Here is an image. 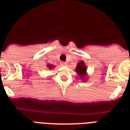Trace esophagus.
<instances>
[{
  "instance_id": "1",
  "label": "esophagus",
  "mask_w": 130,
  "mask_h": 130,
  "mask_svg": "<svg viewBox=\"0 0 130 130\" xmlns=\"http://www.w3.org/2000/svg\"><path fill=\"white\" fill-rule=\"evenodd\" d=\"M61 64L62 66H67V63L65 62H62L61 64Z\"/></svg>"
}]
</instances>
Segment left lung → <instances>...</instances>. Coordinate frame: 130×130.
Here are the masks:
<instances>
[{
  "label": "left lung",
  "mask_w": 130,
  "mask_h": 130,
  "mask_svg": "<svg viewBox=\"0 0 130 130\" xmlns=\"http://www.w3.org/2000/svg\"><path fill=\"white\" fill-rule=\"evenodd\" d=\"M76 73L79 75V77H80V79H83L84 81H85L86 76H87V66L85 64L83 60L79 62L77 64L75 68Z\"/></svg>",
  "instance_id": "obj_1"
}]
</instances>
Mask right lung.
<instances>
[{
	"instance_id": "1",
	"label": "right lung",
	"mask_w": 130,
	"mask_h": 130,
	"mask_svg": "<svg viewBox=\"0 0 130 130\" xmlns=\"http://www.w3.org/2000/svg\"><path fill=\"white\" fill-rule=\"evenodd\" d=\"M47 67L49 68V69H52L53 68H54V67H55V66H54L53 65H52V64H47Z\"/></svg>"
}]
</instances>
